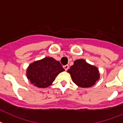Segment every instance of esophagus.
<instances>
[{
  "label": "esophagus",
  "mask_w": 123,
  "mask_h": 123,
  "mask_svg": "<svg viewBox=\"0 0 123 123\" xmlns=\"http://www.w3.org/2000/svg\"><path fill=\"white\" fill-rule=\"evenodd\" d=\"M63 68H64L65 70L67 71L69 69V66H68V65H65V66H63Z\"/></svg>",
  "instance_id": "1"
}]
</instances>
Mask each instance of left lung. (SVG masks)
Instances as JSON below:
<instances>
[{
    "label": "left lung",
    "mask_w": 123,
    "mask_h": 123,
    "mask_svg": "<svg viewBox=\"0 0 123 123\" xmlns=\"http://www.w3.org/2000/svg\"><path fill=\"white\" fill-rule=\"evenodd\" d=\"M68 73L71 74L73 81L81 88L91 87L100 78L98 69L83 59L74 61Z\"/></svg>",
    "instance_id": "obj_1"
}]
</instances>
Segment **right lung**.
Listing matches in <instances>:
<instances>
[{
  "label": "right lung",
  "mask_w": 123,
  "mask_h": 123,
  "mask_svg": "<svg viewBox=\"0 0 123 123\" xmlns=\"http://www.w3.org/2000/svg\"><path fill=\"white\" fill-rule=\"evenodd\" d=\"M64 71V69L58 61L46 57L29 65L26 69V76L31 84L44 88L51 85L57 76Z\"/></svg>",
  "instance_id": "add662e5"
}]
</instances>
